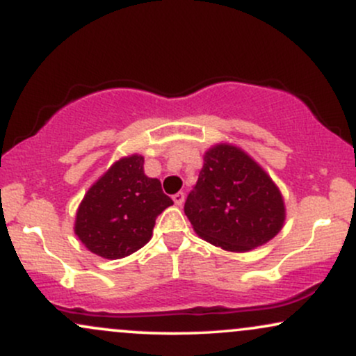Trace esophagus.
Masks as SVG:
<instances>
[{
    "label": "esophagus",
    "instance_id": "esophagus-1",
    "mask_svg": "<svg viewBox=\"0 0 356 356\" xmlns=\"http://www.w3.org/2000/svg\"><path fill=\"white\" fill-rule=\"evenodd\" d=\"M184 199H186V195H184V192H177V194L172 195V201L175 202V206H182Z\"/></svg>",
    "mask_w": 356,
    "mask_h": 356
}]
</instances>
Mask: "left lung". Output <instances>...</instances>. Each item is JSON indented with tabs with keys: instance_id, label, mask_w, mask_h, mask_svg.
<instances>
[{
	"instance_id": "1",
	"label": "left lung",
	"mask_w": 356,
	"mask_h": 356,
	"mask_svg": "<svg viewBox=\"0 0 356 356\" xmlns=\"http://www.w3.org/2000/svg\"><path fill=\"white\" fill-rule=\"evenodd\" d=\"M184 212L202 239L236 252L266 244L284 222L283 197L271 177L248 154L227 144L204 155Z\"/></svg>"
}]
</instances>
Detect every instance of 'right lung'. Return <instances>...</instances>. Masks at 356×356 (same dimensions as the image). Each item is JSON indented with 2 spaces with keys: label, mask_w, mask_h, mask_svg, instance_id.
Instances as JSON below:
<instances>
[{
  "label": "right lung",
  "mask_w": 356,
  "mask_h": 356,
  "mask_svg": "<svg viewBox=\"0 0 356 356\" xmlns=\"http://www.w3.org/2000/svg\"><path fill=\"white\" fill-rule=\"evenodd\" d=\"M161 181L144 174V157L120 159L90 187L75 220V234L90 251L120 259L149 243L155 219L172 206Z\"/></svg>",
  "instance_id": "right-lung-1"
}]
</instances>
